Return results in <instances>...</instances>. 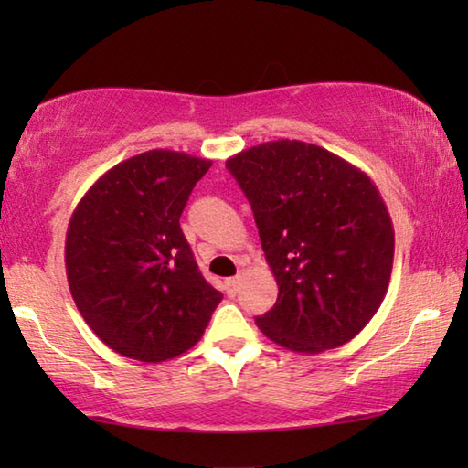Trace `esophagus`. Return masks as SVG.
<instances>
[{
    "mask_svg": "<svg viewBox=\"0 0 468 468\" xmlns=\"http://www.w3.org/2000/svg\"><path fill=\"white\" fill-rule=\"evenodd\" d=\"M239 282H241V276H231V279L225 281V289H227L229 295H231V297L235 295L237 289H239Z\"/></svg>",
    "mask_w": 468,
    "mask_h": 468,
    "instance_id": "obj_1",
    "label": "esophagus"
}]
</instances>
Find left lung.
<instances>
[{"label": "left lung", "mask_w": 468, "mask_h": 468, "mask_svg": "<svg viewBox=\"0 0 468 468\" xmlns=\"http://www.w3.org/2000/svg\"><path fill=\"white\" fill-rule=\"evenodd\" d=\"M256 218L279 284L258 328L289 351L318 355L348 343L386 297L394 227L366 173L330 150L274 140L227 158Z\"/></svg>", "instance_id": "8db88e82"}]
</instances>
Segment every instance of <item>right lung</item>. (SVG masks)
Wrapping results in <instances>:
<instances>
[{"mask_svg":"<svg viewBox=\"0 0 468 468\" xmlns=\"http://www.w3.org/2000/svg\"><path fill=\"white\" fill-rule=\"evenodd\" d=\"M210 165L148 150L102 173L69 218L66 272L74 303L123 357L161 363L189 351L223 299L197 271L179 227Z\"/></svg>","mask_w":468,"mask_h":468,"instance_id":"obj_1","label":"right lung"}]
</instances>
